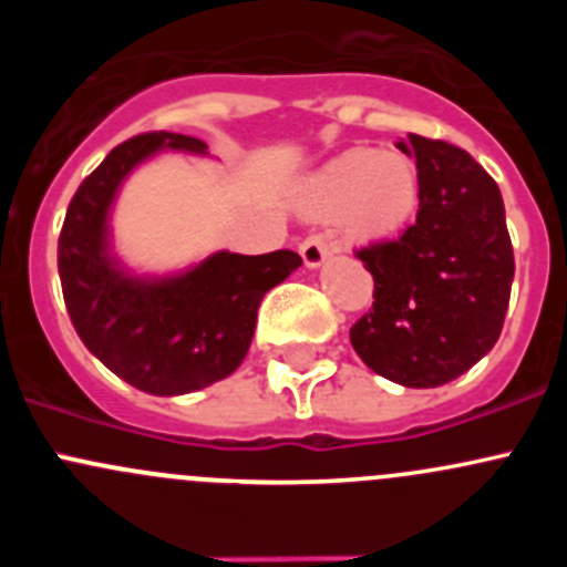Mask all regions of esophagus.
Segmentation results:
<instances>
[{
    "instance_id": "1",
    "label": "esophagus",
    "mask_w": 567,
    "mask_h": 567,
    "mask_svg": "<svg viewBox=\"0 0 567 567\" xmlns=\"http://www.w3.org/2000/svg\"><path fill=\"white\" fill-rule=\"evenodd\" d=\"M301 257H305V262L310 268H316V266H320V262L326 260V257L331 255V251H334V247H331L329 241H326L323 236H320V233H310V236L305 238V241H301Z\"/></svg>"
}]
</instances>
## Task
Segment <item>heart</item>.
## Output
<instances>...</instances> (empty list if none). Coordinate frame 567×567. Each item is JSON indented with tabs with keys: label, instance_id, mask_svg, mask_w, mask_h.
<instances>
[{
	"label": "heart",
	"instance_id": "b5f03b06",
	"mask_svg": "<svg viewBox=\"0 0 567 567\" xmlns=\"http://www.w3.org/2000/svg\"><path fill=\"white\" fill-rule=\"evenodd\" d=\"M420 199V169L400 151L353 147L307 183L305 203L316 214H340L351 238L373 241L398 233Z\"/></svg>",
	"mask_w": 567,
	"mask_h": 567
}]
</instances>
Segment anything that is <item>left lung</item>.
I'll return each mask as SVG.
<instances>
[{"instance_id": "8db88e82", "label": "left lung", "mask_w": 567, "mask_h": 567, "mask_svg": "<svg viewBox=\"0 0 567 567\" xmlns=\"http://www.w3.org/2000/svg\"><path fill=\"white\" fill-rule=\"evenodd\" d=\"M420 210L392 241L357 257L373 274V310L351 326V346L394 384L442 386L499 340L516 274L496 181L461 147L409 134Z\"/></svg>"}]
</instances>
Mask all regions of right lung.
Masks as SVG:
<instances>
[{
    "label": "right lung",
    "mask_w": 567,
    "mask_h": 567,
    "mask_svg": "<svg viewBox=\"0 0 567 567\" xmlns=\"http://www.w3.org/2000/svg\"><path fill=\"white\" fill-rule=\"evenodd\" d=\"M162 147L205 153V142L169 131L131 136L82 181L56 241L62 299L84 346L131 386L186 394L244 362L262 296L301 266L290 249L216 251L173 279L125 277L109 257L106 216L123 177Z\"/></svg>",
    "instance_id": "right-lung-1"
}]
</instances>
